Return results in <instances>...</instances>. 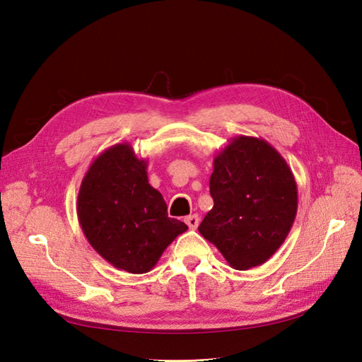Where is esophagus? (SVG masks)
I'll return each mask as SVG.
<instances>
[{
    "label": "esophagus",
    "instance_id": "esophagus-1",
    "mask_svg": "<svg viewBox=\"0 0 362 362\" xmlns=\"http://www.w3.org/2000/svg\"><path fill=\"white\" fill-rule=\"evenodd\" d=\"M199 222H201V217H199L198 214H192V216L185 217V223L189 225L190 229H196V228H198Z\"/></svg>",
    "mask_w": 362,
    "mask_h": 362
}]
</instances>
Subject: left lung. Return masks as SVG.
I'll list each match as a JSON object with an SVG mask.
<instances>
[{
    "label": "left lung",
    "mask_w": 362,
    "mask_h": 362,
    "mask_svg": "<svg viewBox=\"0 0 362 362\" xmlns=\"http://www.w3.org/2000/svg\"><path fill=\"white\" fill-rule=\"evenodd\" d=\"M210 193L214 205L198 229L231 267L261 266L286 242L298 213V184L269 141L229 140L214 156Z\"/></svg>",
    "instance_id": "left-lung-1"
}]
</instances>
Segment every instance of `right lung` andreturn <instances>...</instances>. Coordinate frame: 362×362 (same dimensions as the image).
Wrapping results in <instances>:
<instances>
[{
	"instance_id": "1",
	"label": "right lung",
	"mask_w": 362,
	"mask_h": 362,
	"mask_svg": "<svg viewBox=\"0 0 362 362\" xmlns=\"http://www.w3.org/2000/svg\"><path fill=\"white\" fill-rule=\"evenodd\" d=\"M148 161L129 144L107 148L87 169L76 214L87 242L107 262L146 273L187 225L168 216L161 193L148 181Z\"/></svg>"
}]
</instances>
